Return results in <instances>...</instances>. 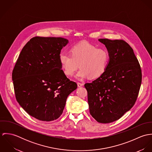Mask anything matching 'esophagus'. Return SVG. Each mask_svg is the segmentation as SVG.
I'll list each match as a JSON object with an SVG mask.
<instances>
[{"label": "esophagus", "mask_w": 152, "mask_h": 152, "mask_svg": "<svg viewBox=\"0 0 152 152\" xmlns=\"http://www.w3.org/2000/svg\"><path fill=\"white\" fill-rule=\"evenodd\" d=\"M77 86H78V87H81L82 86H83V84L80 83H77Z\"/></svg>", "instance_id": "1"}]
</instances>
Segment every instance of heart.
<instances>
[{"label": "heart", "mask_w": 152, "mask_h": 152, "mask_svg": "<svg viewBox=\"0 0 152 152\" xmlns=\"http://www.w3.org/2000/svg\"><path fill=\"white\" fill-rule=\"evenodd\" d=\"M71 54L62 52L59 55V61L67 76H72L79 67L77 78L82 80L90 77L96 78L105 72L109 61L108 51L103 48L83 42L74 45Z\"/></svg>", "instance_id": "b5f03b06"}]
</instances>
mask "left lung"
I'll use <instances>...</instances> for the list:
<instances>
[{
    "instance_id": "8db88e82",
    "label": "left lung",
    "mask_w": 152,
    "mask_h": 152,
    "mask_svg": "<svg viewBox=\"0 0 152 152\" xmlns=\"http://www.w3.org/2000/svg\"><path fill=\"white\" fill-rule=\"evenodd\" d=\"M109 54L103 75L84 86L91 116L98 122L117 121L134 105L141 86L142 71L130 45L122 40H98Z\"/></svg>"
}]
</instances>
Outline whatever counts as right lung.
Segmentation results:
<instances>
[{"instance_id": "right-lung-1", "label": "right lung", "mask_w": 152, "mask_h": 152, "mask_svg": "<svg viewBox=\"0 0 152 152\" xmlns=\"http://www.w3.org/2000/svg\"><path fill=\"white\" fill-rule=\"evenodd\" d=\"M68 43L62 37H35L23 48L12 72L17 101L30 116L50 122L63 113L77 88L61 69L59 55Z\"/></svg>"}]
</instances>
